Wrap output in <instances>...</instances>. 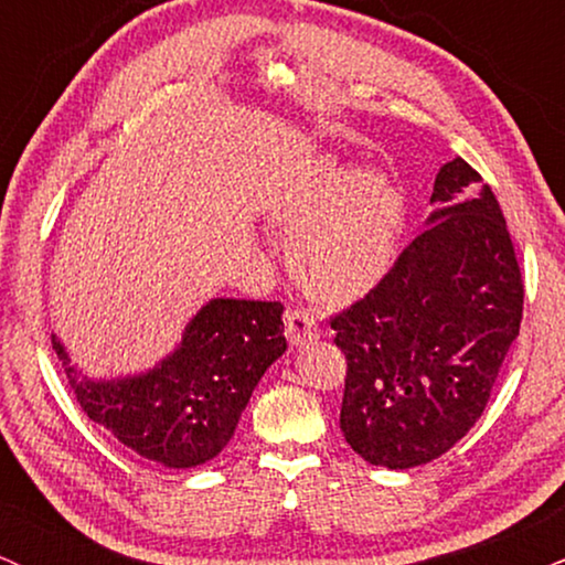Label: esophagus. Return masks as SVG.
<instances>
[{"label":"esophagus","mask_w":565,"mask_h":565,"mask_svg":"<svg viewBox=\"0 0 565 565\" xmlns=\"http://www.w3.org/2000/svg\"><path fill=\"white\" fill-rule=\"evenodd\" d=\"M285 335H288V341L294 343V347H301V343L320 335V322H317L315 311L298 307L285 311Z\"/></svg>","instance_id":"1"}]
</instances>
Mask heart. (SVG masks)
Wrapping results in <instances>:
<instances>
[{
	"label": "heart",
	"mask_w": 565,
	"mask_h": 565,
	"mask_svg": "<svg viewBox=\"0 0 565 565\" xmlns=\"http://www.w3.org/2000/svg\"><path fill=\"white\" fill-rule=\"evenodd\" d=\"M402 195L377 171L320 161L271 209L290 237L296 280L324 301L364 294L381 280L402 227Z\"/></svg>",
	"instance_id": "obj_1"
}]
</instances>
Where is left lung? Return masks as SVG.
Here are the masks:
<instances>
[{"label":"left lung","instance_id":"left-lung-1","mask_svg":"<svg viewBox=\"0 0 565 565\" xmlns=\"http://www.w3.org/2000/svg\"><path fill=\"white\" fill-rule=\"evenodd\" d=\"M428 227L386 275L330 317L347 354L341 430L373 466L441 457L473 428L523 317V277L494 192L441 166Z\"/></svg>","mask_w":565,"mask_h":565}]
</instances>
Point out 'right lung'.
<instances>
[{
    "label": "right lung",
    "mask_w": 565,
    "mask_h": 565,
    "mask_svg": "<svg viewBox=\"0 0 565 565\" xmlns=\"http://www.w3.org/2000/svg\"><path fill=\"white\" fill-rule=\"evenodd\" d=\"M282 333L280 301L214 298L169 360L110 383L78 377L60 341L52 338V347L89 420L145 460L195 468L227 447L264 370L288 347Z\"/></svg>",
    "instance_id": "add662e5"
}]
</instances>
